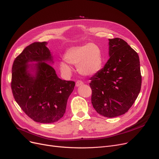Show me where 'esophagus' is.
<instances>
[{"label":"esophagus","mask_w":159,"mask_h":159,"mask_svg":"<svg viewBox=\"0 0 159 159\" xmlns=\"http://www.w3.org/2000/svg\"><path fill=\"white\" fill-rule=\"evenodd\" d=\"M83 84H84V83H83V82H82V81H80V80H78V81L76 82L75 86H77V87H79V86H80L82 85Z\"/></svg>","instance_id":"esophagus-1"}]
</instances>
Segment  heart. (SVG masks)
Masks as SVG:
<instances>
[{"label":"heart","mask_w":159,"mask_h":159,"mask_svg":"<svg viewBox=\"0 0 159 159\" xmlns=\"http://www.w3.org/2000/svg\"><path fill=\"white\" fill-rule=\"evenodd\" d=\"M64 58L67 63L77 65L79 73L87 77L95 75L102 66L101 50L98 45L93 43L70 48L66 52ZM59 66L63 73H71V67L65 62L61 61Z\"/></svg>","instance_id":"1"}]
</instances>
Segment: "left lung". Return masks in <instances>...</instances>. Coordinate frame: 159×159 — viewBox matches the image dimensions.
Returning a JSON list of instances; mask_svg holds the SVG:
<instances>
[{
    "label": "left lung",
    "mask_w": 159,
    "mask_h": 159,
    "mask_svg": "<svg viewBox=\"0 0 159 159\" xmlns=\"http://www.w3.org/2000/svg\"><path fill=\"white\" fill-rule=\"evenodd\" d=\"M110 58L91 78L92 103L98 114L107 117L123 115L139 95L142 76L139 54L124 40L109 39Z\"/></svg>",
    "instance_id": "left-lung-1"
}]
</instances>
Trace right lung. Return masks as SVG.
Returning a JSON list of instances; mask_svg holds the SVG:
<instances>
[{
  "mask_svg": "<svg viewBox=\"0 0 159 159\" xmlns=\"http://www.w3.org/2000/svg\"><path fill=\"white\" fill-rule=\"evenodd\" d=\"M47 42H34L15 59L11 87L14 99L34 121L56 122L66 112L75 82L60 79L54 68Z\"/></svg>",
  "mask_w": 159,
  "mask_h": 159,
  "instance_id": "add662e5",
  "label": "right lung"
}]
</instances>
